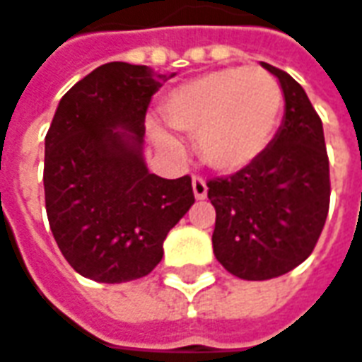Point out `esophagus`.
Masks as SVG:
<instances>
[{"label":"esophagus","instance_id":"esophagus-1","mask_svg":"<svg viewBox=\"0 0 362 362\" xmlns=\"http://www.w3.org/2000/svg\"><path fill=\"white\" fill-rule=\"evenodd\" d=\"M191 185H193V193H195V197L197 199H206L208 197V185H206V179H202V177H193V181H191Z\"/></svg>","mask_w":362,"mask_h":362}]
</instances>
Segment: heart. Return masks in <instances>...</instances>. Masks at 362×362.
Returning <instances> with one entry per match:
<instances>
[{
  "label": "heart",
  "mask_w": 362,
  "mask_h": 362,
  "mask_svg": "<svg viewBox=\"0 0 362 362\" xmlns=\"http://www.w3.org/2000/svg\"><path fill=\"white\" fill-rule=\"evenodd\" d=\"M283 112V89L261 66H228L183 83L165 103L175 130L197 136V151L216 171L244 169L267 148ZM160 151L181 154L179 142L153 130Z\"/></svg>",
  "instance_id": "obj_1"
}]
</instances>
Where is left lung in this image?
I'll list each match as a JSON object with an SVG mask.
<instances>
[{
	"instance_id": "left-lung-1",
	"label": "left lung",
	"mask_w": 362,
	"mask_h": 362,
	"mask_svg": "<svg viewBox=\"0 0 362 362\" xmlns=\"http://www.w3.org/2000/svg\"><path fill=\"white\" fill-rule=\"evenodd\" d=\"M281 83L285 116L250 165L208 181L216 208L214 255L234 277L273 279L305 261L326 224L330 167L322 119L303 87L262 63Z\"/></svg>"
}]
</instances>
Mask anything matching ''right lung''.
I'll return each mask as SVG.
<instances>
[{"label":"right lung","instance_id":"1","mask_svg":"<svg viewBox=\"0 0 362 362\" xmlns=\"http://www.w3.org/2000/svg\"><path fill=\"white\" fill-rule=\"evenodd\" d=\"M165 75L107 63L75 83L45 138L48 224L83 277L126 283L148 275L163 243L193 206L191 177L163 179L142 158L144 118Z\"/></svg>","mask_w":362,"mask_h":362}]
</instances>
